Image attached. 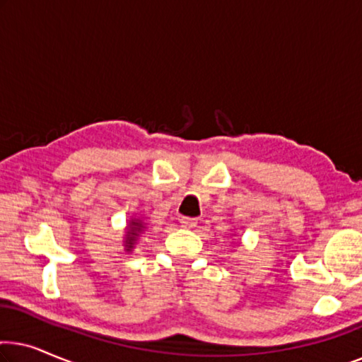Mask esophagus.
<instances>
[{
  "mask_svg": "<svg viewBox=\"0 0 362 362\" xmlns=\"http://www.w3.org/2000/svg\"><path fill=\"white\" fill-rule=\"evenodd\" d=\"M180 224L182 229H194L197 226V219H192V217H181Z\"/></svg>",
  "mask_w": 362,
  "mask_h": 362,
  "instance_id": "obj_1",
  "label": "esophagus"
}]
</instances>
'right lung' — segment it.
<instances>
[{"label": "right lung", "mask_w": 362, "mask_h": 362, "mask_svg": "<svg viewBox=\"0 0 362 362\" xmlns=\"http://www.w3.org/2000/svg\"><path fill=\"white\" fill-rule=\"evenodd\" d=\"M146 230V222L141 217H132L125 227V237H123V247L127 252L135 249V244L143 232Z\"/></svg>", "instance_id": "obj_1"}]
</instances>
